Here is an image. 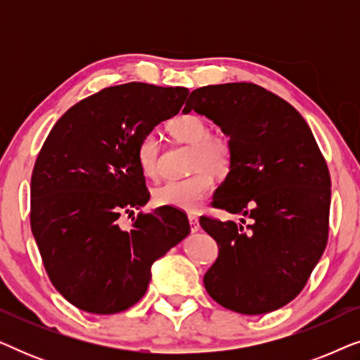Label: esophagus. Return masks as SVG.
<instances>
[{"instance_id": "34e87169", "label": "esophagus", "mask_w": 360, "mask_h": 360, "mask_svg": "<svg viewBox=\"0 0 360 360\" xmlns=\"http://www.w3.org/2000/svg\"><path fill=\"white\" fill-rule=\"evenodd\" d=\"M188 223H190V229H191V233H196V231L200 229L198 216H195V214H188Z\"/></svg>"}]
</instances>
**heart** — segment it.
I'll return each instance as SVG.
<instances>
[{"label": "heart", "instance_id": "b5f03b06", "mask_svg": "<svg viewBox=\"0 0 360 360\" xmlns=\"http://www.w3.org/2000/svg\"><path fill=\"white\" fill-rule=\"evenodd\" d=\"M167 131L175 141L191 146L188 170L191 175L180 180L165 181L154 191V201L160 206H174L184 211H196L213 190V175L224 176L234 162V147L224 132H210L205 117L195 112H184L172 117ZM159 141L149 132L137 142V164L149 179L159 176Z\"/></svg>", "mask_w": 360, "mask_h": 360}]
</instances>
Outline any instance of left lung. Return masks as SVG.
I'll use <instances>...</instances> for the list:
<instances>
[{"label": "left lung", "mask_w": 360, "mask_h": 360, "mask_svg": "<svg viewBox=\"0 0 360 360\" xmlns=\"http://www.w3.org/2000/svg\"><path fill=\"white\" fill-rule=\"evenodd\" d=\"M191 110L213 120L234 147L211 206L243 216L240 224L200 218L219 249L203 277L206 292L236 313L282 308L304 288L326 249V160L302 115L255 83L196 88L184 111Z\"/></svg>", "instance_id": "8db88e82"}]
</instances>
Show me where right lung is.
I'll use <instances>...</instances> for the list:
<instances>
[{
	"label": "right lung",
	"instance_id": "1",
	"mask_svg": "<svg viewBox=\"0 0 360 360\" xmlns=\"http://www.w3.org/2000/svg\"><path fill=\"white\" fill-rule=\"evenodd\" d=\"M188 88L124 83L73 105L49 132L31 176V229L53 287L86 313L131 308L150 267L190 233L176 208L139 211L149 200L137 142L184 106Z\"/></svg>",
	"mask_w": 360,
	"mask_h": 360
}]
</instances>
